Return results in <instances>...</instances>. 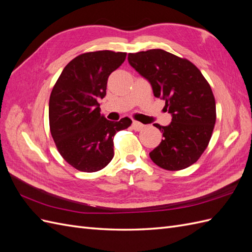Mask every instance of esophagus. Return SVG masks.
<instances>
[{
  "instance_id": "esophagus-1",
  "label": "esophagus",
  "mask_w": 252,
  "mask_h": 252,
  "mask_svg": "<svg viewBox=\"0 0 252 252\" xmlns=\"http://www.w3.org/2000/svg\"><path fill=\"white\" fill-rule=\"evenodd\" d=\"M132 128H133V130H135V131H140L144 128V125L142 123H140V122L133 121L132 122Z\"/></svg>"
}]
</instances>
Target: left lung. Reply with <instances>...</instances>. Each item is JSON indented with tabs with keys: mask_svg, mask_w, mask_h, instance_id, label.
Instances as JSON below:
<instances>
[{
	"mask_svg": "<svg viewBox=\"0 0 252 252\" xmlns=\"http://www.w3.org/2000/svg\"><path fill=\"white\" fill-rule=\"evenodd\" d=\"M128 62L150 83L172 117L169 125L155 124L164 139L150 158L166 170L187 168L207 147L216 124V101L208 82L190 61L163 49L129 53Z\"/></svg>",
	"mask_w": 252,
	"mask_h": 252,
	"instance_id": "left-lung-1",
	"label": "left lung"
}]
</instances>
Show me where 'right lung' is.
I'll use <instances>...</instances> for the list:
<instances>
[{"mask_svg":"<svg viewBox=\"0 0 252 252\" xmlns=\"http://www.w3.org/2000/svg\"><path fill=\"white\" fill-rule=\"evenodd\" d=\"M126 52H87L68 63L49 98V125L52 139L65 161L75 169L94 172L113 158V136L131 125L105 119L98 101L106 95L111 72L123 64Z\"/></svg>","mask_w":252,"mask_h":252,"instance_id":"1","label":"right lung"}]
</instances>
